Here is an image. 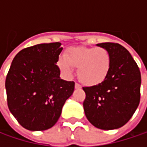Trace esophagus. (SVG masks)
<instances>
[{"label":"esophagus","mask_w":147,"mask_h":147,"mask_svg":"<svg viewBox=\"0 0 147 147\" xmlns=\"http://www.w3.org/2000/svg\"><path fill=\"white\" fill-rule=\"evenodd\" d=\"M75 88H76V89H80V88H82V87H81V85H80V84L76 83V84H75Z\"/></svg>","instance_id":"34e87169"}]
</instances>
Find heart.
<instances>
[{
	"mask_svg": "<svg viewBox=\"0 0 147 147\" xmlns=\"http://www.w3.org/2000/svg\"><path fill=\"white\" fill-rule=\"evenodd\" d=\"M57 65L66 76L77 68L78 79L87 86H95L104 82L111 68V55L105 47H74L59 57Z\"/></svg>",
	"mask_w": 147,
	"mask_h": 147,
	"instance_id": "1",
	"label": "heart"
}]
</instances>
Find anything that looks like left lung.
Segmentation results:
<instances>
[{
  "mask_svg": "<svg viewBox=\"0 0 147 147\" xmlns=\"http://www.w3.org/2000/svg\"><path fill=\"white\" fill-rule=\"evenodd\" d=\"M111 55V68L101 83L82 88L86 98L83 108L88 120L96 128L111 130L126 124L140 99V69L129 52L112 42L97 44Z\"/></svg>",
  "mask_w": 147,
  "mask_h": 147,
  "instance_id": "left-lung-1",
  "label": "left lung"
}]
</instances>
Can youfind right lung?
I'll list each match as a JSON object with an SVG mask.
<instances>
[{"label":"right lung","mask_w":147,"mask_h":147,"mask_svg":"<svg viewBox=\"0 0 147 147\" xmlns=\"http://www.w3.org/2000/svg\"><path fill=\"white\" fill-rule=\"evenodd\" d=\"M60 42L26 47L17 53L6 78L7 105L24 129L42 131L59 120L63 105L71 96L74 82L60 78L57 61Z\"/></svg>","instance_id":"1"}]
</instances>
